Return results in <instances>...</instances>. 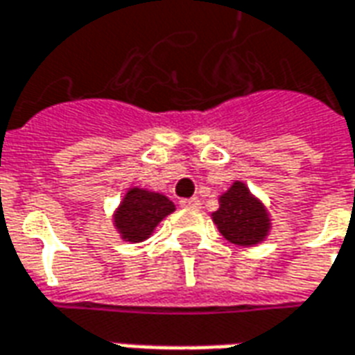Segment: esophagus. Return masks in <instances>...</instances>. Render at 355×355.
<instances>
[{
  "label": "esophagus",
  "mask_w": 355,
  "mask_h": 355,
  "mask_svg": "<svg viewBox=\"0 0 355 355\" xmlns=\"http://www.w3.org/2000/svg\"><path fill=\"white\" fill-rule=\"evenodd\" d=\"M180 205L183 206V208H198L200 206V200H198L197 197H191V198H183Z\"/></svg>",
  "instance_id": "esophagus-1"
}]
</instances>
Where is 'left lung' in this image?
Listing matches in <instances>:
<instances>
[{
  "label": "left lung",
  "instance_id": "8db88e82",
  "mask_svg": "<svg viewBox=\"0 0 355 355\" xmlns=\"http://www.w3.org/2000/svg\"><path fill=\"white\" fill-rule=\"evenodd\" d=\"M220 208L212 212V222L225 241L237 246H256L263 243L271 231V216L260 198L245 182L231 183L220 198Z\"/></svg>",
  "mask_w": 355,
  "mask_h": 355
}]
</instances>
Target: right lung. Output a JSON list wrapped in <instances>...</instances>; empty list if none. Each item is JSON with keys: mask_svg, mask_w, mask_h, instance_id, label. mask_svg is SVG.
Masks as SVG:
<instances>
[{"mask_svg": "<svg viewBox=\"0 0 355 355\" xmlns=\"http://www.w3.org/2000/svg\"><path fill=\"white\" fill-rule=\"evenodd\" d=\"M172 212H175V205L166 195L133 185L116 206L112 223L122 241L143 243Z\"/></svg>", "mask_w": 355, "mask_h": 355, "instance_id": "right-lung-1", "label": "right lung"}]
</instances>
